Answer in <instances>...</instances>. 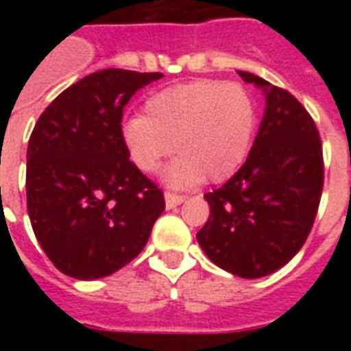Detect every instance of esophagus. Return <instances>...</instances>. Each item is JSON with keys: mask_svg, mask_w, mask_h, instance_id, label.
<instances>
[{"mask_svg": "<svg viewBox=\"0 0 351 351\" xmlns=\"http://www.w3.org/2000/svg\"><path fill=\"white\" fill-rule=\"evenodd\" d=\"M165 208L167 209H175L176 206H180L184 200H186V197H182V195H175V193H165Z\"/></svg>", "mask_w": 351, "mask_h": 351, "instance_id": "esophagus-1", "label": "esophagus"}]
</instances>
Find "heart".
Returning <instances> with one entry per match:
<instances>
[{"label":"heart","instance_id":"obj_1","mask_svg":"<svg viewBox=\"0 0 351 351\" xmlns=\"http://www.w3.org/2000/svg\"><path fill=\"white\" fill-rule=\"evenodd\" d=\"M145 117L127 118L121 140L129 158L143 173L176 156L164 171L171 187L228 180L250 153L256 106L239 84L195 80L158 90L145 101Z\"/></svg>","mask_w":351,"mask_h":351}]
</instances>
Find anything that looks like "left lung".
I'll list each match as a JSON object with an SVG mask.
<instances>
[{
    "label": "left lung",
    "mask_w": 351,
    "mask_h": 351,
    "mask_svg": "<svg viewBox=\"0 0 351 351\" xmlns=\"http://www.w3.org/2000/svg\"><path fill=\"white\" fill-rule=\"evenodd\" d=\"M239 76L262 89L264 118L244 165L204 195L211 213L197 240L219 267L258 278L304 245L321 202L324 162L315 121L300 101L261 76Z\"/></svg>",
    "instance_id": "8db88e82"
}]
</instances>
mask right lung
I'll list each match as a JSON object with an SVG mask.
<instances>
[{
    "label": "right lung",
    "mask_w": 351,
    "mask_h": 351,
    "mask_svg": "<svg viewBox=\"0 0 351 351\" xmlns=\"http://www.w3.org/2000/svg\"><path fill=\"white\" fill-rule=\"evenodd\" d=\"M164 76L106 69L41 112L27 147V211L41 250L62 273L95 280L140 255L164 193L129 160L123 107Z\"/></svg>",
    "instance_id": "1"
}]
</instances>
